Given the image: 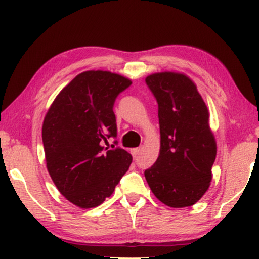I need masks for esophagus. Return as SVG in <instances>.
Returning a JSON list of instances; mask_svg holds the SVG:
<instances>
[{"label": "esophagus", "mask_w": 259, "mask_h": 259, "mask_svg": "<svg viewBox=\"0 0 259 259\" xmlns=\"http://www.w3.org/2000/svg\"><path fill=\"white\" fill-rule=\"evenodd\" d=\"M131 152H132L133 157H137V155H139V154H140V152H141V147L132 148V150H131Z\"/></svg>", "instance_id": "esophagus-1"}]
</instances>
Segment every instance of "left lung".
<instances>
[{"mask_svg":"<svg viewBox=\"0 0 259 259\" xmlns=\"http://www.w3.org/2000/svg\"><path fill=\"white\" fill-rule=\"evenodd\" d=\"M145 81L157 99L160 127L159 157L145 178L162 204L192 206L210 187L217 154L208 109L185 74L154 73Z\"/></svg>","mask_w":259,"mask_h":259,"instance_id":"8db88e82","label":"left lung"}]
</instances>
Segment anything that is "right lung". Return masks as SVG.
<instances>
[{"label":"right lung","mask_w":259,"mask_h":259,"mask_svg":"<svg viewBox=\"0 0 259 259\" xmlns=\"http://www.w3.org/2000/svg\"><path fill=\"white\" fill-rule=\"evenodd\" d=\"M131 83L108 70L82 72L62 88L45 116L49 176L60 193L81 208L104 203L132 162L127 151L104 146L116 137L115 99Z\"/></svg>","instance_id":"obj_1"}]
</instances>
